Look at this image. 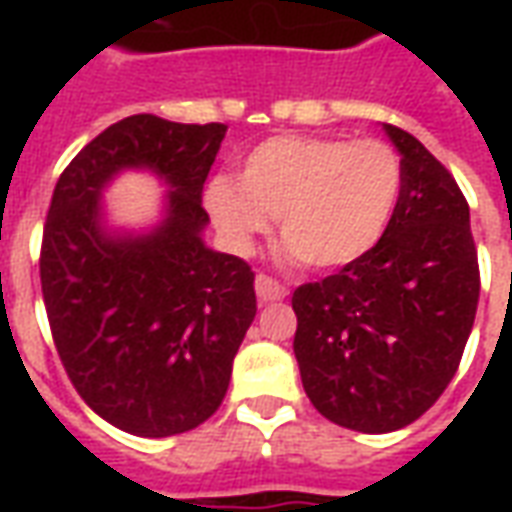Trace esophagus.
Here are the masks:
<instances>
[{
	"label": "esophagus",
	"instance_id": "1",
	"mask_svg": "<svg viewBox=\"0 0 512 512\" xmlns=\"http://www.w3.org/2000/svg\"><path fill=\"white\" fill-rule=\"evenodd\" d=\"M255 293L260 301H282L288 296V288L279 279L268 277V274H257Z\"/></svg>",
	"mask_w": 512,
	"mask_h": 512
}]
</instances>
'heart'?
<instances>
[{"instance_id":"b5f03b06","label":"heart","mask_w":512,"mask_h":512,"mask_svg":"<svg viewBox=\"0 0 512 512\" xmlns=\"http://www.w3.org/2000/svg\"><path fill=\"white\" fill-rule=\"evenodd\" d=\"M400 186V156L384 139L285 134L252 147L238 180L216 175L205 208L238 255H249L277 216L290 255L337 268L381 241Z\"/></svg>"}]
</instances>
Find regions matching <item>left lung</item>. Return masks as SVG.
I'll list each match as a JSON object with an SVG mask.
<instances>
[{
    "instance_id": "left-lung-1",
    "label": "left lung",
    "mask_w": 512,
    "mask_h": 512,
    "mask_svg": "<svg viewBox=\"0 0 512 512\" xmlns=\"http://www.w3.org/2000/svg\"><path fill=\"white\" fill-rule=\"evenodd\" d=\"M403 186L367 255L293 290L301 384L334 425L389 433L428 411L461 365L480 299L469 202L417 136L384 123Z\"/></svg>"
}]
</instances>
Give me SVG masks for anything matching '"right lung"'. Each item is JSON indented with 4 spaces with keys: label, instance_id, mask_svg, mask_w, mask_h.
Instances as JSON below:
<instances>
[{
    "label": "right lung",
    "instance_id": "right-lung-1",
    "mask_svg": "<svg viewBox=\"0 0 512 512\" xmlns=\"http://www.w3.org/2000/svg\"><path fill=\"white\" fill-rule=\"evenodd\" d=\"M224 131L131 115L84 145L51 194L40 244L51 337L84 403L134 436L164 439L211 417L255 321V271L200 238ZM126 166L168 180V219L150 236L109 239L97 197Z\"/></svg>",
    "mask_w": 512,
    "mask_h": 512
}]
</instances>
